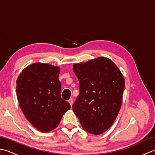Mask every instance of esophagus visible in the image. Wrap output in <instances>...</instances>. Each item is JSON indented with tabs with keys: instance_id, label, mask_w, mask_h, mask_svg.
<instances>
[{
	"instance_id": "34e87169",
	"label": "esophagus",
	"mask_w": 155,
	"mask_h": 155,
	"mask_svg": "<svg viewBox=\"0 0 155 155\" xmlns=\"http://www.w3.org/2000/svg\"><path fill=\"white\" fill-rule=\"evenodd\" d=\"M68 103H70V104H71V106L72 107V104H73V98H71L70 99L68 100Z\"/></svg>"
}]
</instances>
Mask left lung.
<instances>
[{
    "mask_svg": "<svg viewBox=\"0 0 155 155\" xmlns=\"http://www.w3.org/2000/svg\"><path fill=\"white\" fill-rule=\"evenodd\" d=\"M79 94L72 109L83 129L93 134L104 133L113 124L122 104L124 79L113 61L98 57L74 64Z\"/></svg>",
    "mask_w": 155,
    "mask_h": 155,
    "instance_id": "obj_1",
    "label": "left lung"
}]
</instances>
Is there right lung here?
<instances>
[{"label": "right lung", "mask_w": 155, "mask_h": 155, "mask_svg": "<svg viewBox=\"0 0 155 155\" xmlns=\"http://www.w3.org/2000/svg\"><path fill=\"white\" fill-rule=\"evenodd\" d=\"M58 67L34 63L18 76L16 93L20 107L27 120L38 130L47 133L57 128L63 114L71 108L61 97Z\"/></svg>", "instance_id": "add662e5"}]
</instances>
